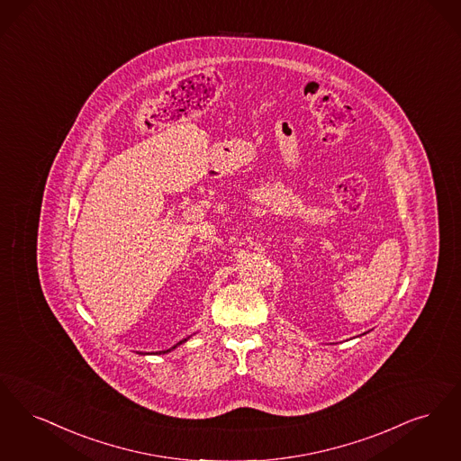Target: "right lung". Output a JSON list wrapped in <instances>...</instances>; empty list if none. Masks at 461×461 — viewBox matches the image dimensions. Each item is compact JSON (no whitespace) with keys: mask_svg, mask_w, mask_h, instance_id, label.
Listing matches in <instances>:
<instances>
[{"mask_svg":"<svg viewBox=\"0 0 461 461\" xmlns=\"http://www.w3.org/2000/svg\"><path fill=\"white\" fill-rule=\"evenodd\" d=\"M185 340V339H184ZM184 340H180L179 344H182V342H184ZM174 348H176V346H172V348H170V349H174ZM170 349H167V351H158V355H160V353H168V351H170Z\"/></svg>","mask_w":461,"mask_h":461,"instance_id":"right-lung-1","label":"right lung"}]
</instances>
